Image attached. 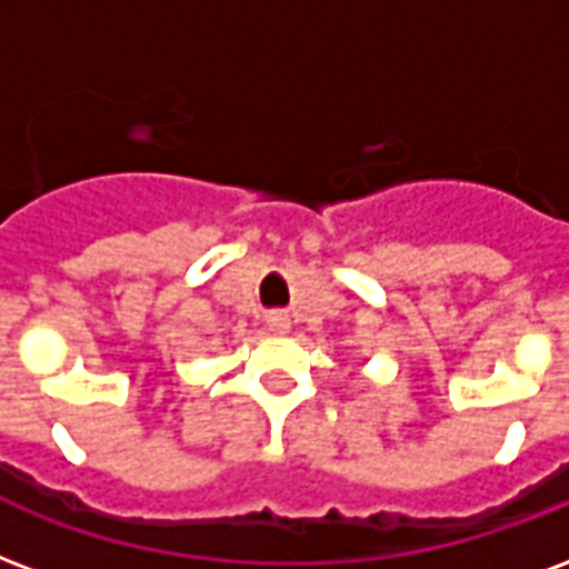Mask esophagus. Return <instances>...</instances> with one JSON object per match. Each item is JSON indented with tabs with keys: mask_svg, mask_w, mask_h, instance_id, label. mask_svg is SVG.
Wrapping results in <instances>:
<instances>
[{
	"mask_svg": "<svg viewBox=\"0 0 569 569\" xmlns=\"http://www.w3.org/2000/svg\"><path fill=\"white\" fill-rule=\"evenodd\" d=\"M271 326H273V328H280V331H286V328H289V319L273 317V319H271Z\"/></svg>",
	"mask_w": 569,
	"mask_h": 569,
	"instance_id": "1",
	"label": "esophagus"
}]
</instances>
